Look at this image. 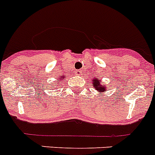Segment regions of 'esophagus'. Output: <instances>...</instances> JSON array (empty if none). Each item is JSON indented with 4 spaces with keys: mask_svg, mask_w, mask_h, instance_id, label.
I'll return each mask as SVG.
<instances>
[{
    "mask_svg": "<svg viewBox=\"0 0 155 155\" xmlns=\"http://www.w3.org/2000/svg\"><path fill=\"white\" fill-rule=\"evenodd\" d=\"M81 70H77L76 71H75V74L76 75H81Z\"/></svg>",
    "mask_w": 155,
    "mask_h": 155,
    "instance_id": "34e87169",
    "label": "esophagus"
}]
</instances>
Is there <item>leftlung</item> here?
Wrapping results in <instances>:
<instances>
[{"label":"left lung","instance_id":"1","mask_svg":"<svg viewBox=\"0 0 155 155\" xmlns=\"http://www.w3.org/2000/svg\"><path fill=\"white\" fill-rule=\"evenodd\" d=\"M93 86L96 90H98V92H102V91H104V90H105V85H101V83H100V81L95 80L93 81Z\"/></svg>","mask_w":155,"mask_h":155}]
</instances>
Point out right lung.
Returning <instances> with one entry per match:
<instances>
[{
    "label": "right lung",
    "instance_id": "1",
    "mask_svg": "<svg viewBox=\"0 0 155 155\" xmlns=\"http://www.w3.org/2000/svg\"><path fill=\"white\" fill-rule=\"evenodd\" d=\"M64 78V77H63V78Z\"/></svg>",
    "mask_w": 155,
    "mask_h": 155
}]
</instances>
